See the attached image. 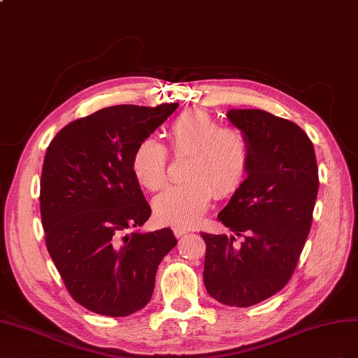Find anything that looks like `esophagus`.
<instances>
[{
    "instance_id": "1",
    "label": "esophagus",
    "mask_w": 358,
    "mask_h": 358,
    "mask_svg": "<svg viewBox=\"0 0 358 358\" xmlns=\"http://www.w3.org/2000/svg\"><path fill=\"white\" fill-rule=\"evenodd\" d=\"M172 231H173V236H176L177 238H178V237H182L186 232H189V229L185 228V227H173Z\"/></svg>"
}]
</instances>
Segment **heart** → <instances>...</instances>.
Wrapping results in <instances>:
<instances>
[{"label": "heart", "instance_id": "b5f03b06", "mask_svg": "<svg viewBox=\"0 0 358 358\" xmlns=\"http://www.w3.org/2000/svg\"><path fill=\"white\" fill-rule=\"evenodd\" d=\"M166 136L173 156H187V181L160 193L152 210L162 223L192 227L207 211L214 193L227 198L241 187L250 168V139L240 127L220 126L206 109H189L173 118ZM168 163V148L155 138L138 142L131 155V171L151 192L166 185Z\"/></svg>", "mask_w": 358, "mask_h": 358}]
</instances>
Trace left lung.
I'll return each mask as SVG.
<instances>
[{
	"label": "left lung",
	"mask_w": 358,
	"mask_h": 358,
	"mask_svg": "<svg viewBox=\"0 0 358 358\" xmlns=\"http://www.w3.org/2000/svg\"><path fill=\"white\" fill-rule=\"evenodd\" d=\"M228 118L252 145L248 178L217 219L237 237L201 232L203 283L213 299L249 308L279 292L309 236L318 165L312 141L295 122L261 109H231Z\"/></svg>",
	"instance_id": "8db88e82"
}]
</instances>
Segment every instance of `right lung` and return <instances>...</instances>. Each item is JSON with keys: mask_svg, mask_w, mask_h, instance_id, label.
<instances>
[{"mask_svg": "<svg viewBox=\"0 0 358 358\" xmlns=\"http://www.w3.org/2000/svg\"><path fill=\"white\" fill-rule=\"evenodd\" d=\"M117 105L61 129L48 147L40 214L48 252L69 294L105 316L141 310L160 261L176 248L169 228L130 232L151 216L131 171V155L173 110Z\"/></svg>", "mask_w": 358, "mask_h": 358, "instance_id": "add662e5", "label": "right lung"}]
</instances>
